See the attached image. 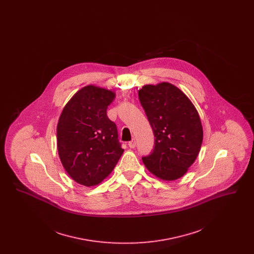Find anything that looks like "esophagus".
<instances>
[{"label": "esophagus", "mask_w": 254, "mask_h": 254, "mask_svg": "<svg viewBox=\"0 0 254 254\" xmlns=\"http://www.w3.org/2000/svg\"><path fill=\"white\" fill-rule=\"evenodd\" d=\"M135 145H136V141H135V139H132L130 142H128V146H129L130 148H134V147H135Z\"/></svg>", "instance_id": "1"}]
</instances>
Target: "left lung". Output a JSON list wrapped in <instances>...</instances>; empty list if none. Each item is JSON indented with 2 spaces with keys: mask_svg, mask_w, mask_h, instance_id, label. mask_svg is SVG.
<instances>
[{
  "mask_svg": "<svg viewBox=\"0 0 254 254\" xmlns=\"http://www.w3.org/2000/svg\"><path fill=\"white\" fill-rule=\"evenodd\" d=\"M138 94L155 137L153 150L142 158L146 169L162 180L181 178L203 142L197 110L182 90L166 82L144 85Z\"/></svg>",
  "mask_w": 254,
  "mask_h": 254,
  "instance_id": "1",
  "label": "left lung"
}]
</instances>
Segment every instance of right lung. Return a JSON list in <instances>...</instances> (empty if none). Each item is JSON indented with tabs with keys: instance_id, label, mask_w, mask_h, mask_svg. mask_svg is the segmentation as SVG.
<instances>
[{
	"instance_id": "right-lung-1",
	"label": "right lung",
	"mask_w": 254,
	"mask_h": 254,
	"mask_svg": "<svg viewBox=\"0 0 254 254\" xmlns=\"http://www.w3.org/2000/svg\"><path fill=\"white\" fill-rule=\"evenodd\" d=\"M114 98L111 90L86 85L61 113L57 126L61 162L73 180L85 187L107 178L124 152L117 127L107 115Z\"/></svg>"
}]
</instances>
